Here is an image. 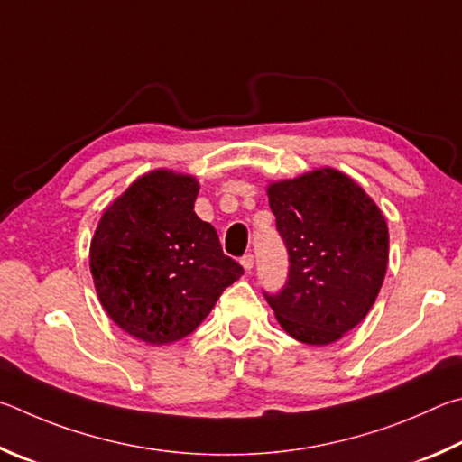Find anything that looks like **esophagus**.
Listing matches in <instances>:
<instances>
[{
    "instance_id": "1",
    "label": "esophagus",
    "mask_w": 462,
    "mask_h": 462,
    "mask_svg": "<svg viewBox=\"0 0 462 462\" xmlns=\"http://www.w3.org/2000/svg\"><path fill=\"white\" fill-rule=\"evenodd\" d=\"M254 263H255V260H254L252 254H245L244 257H241V265H244L245 272H252L254 270Z\"/></svg>"
}]
</instances>
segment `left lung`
Listing matches in <instances>:
<instances>
[{"label": "left lung", "mask_w": 462, "mask_h": 462, "mask_svg": "<svg viewBox=\"0 0 462 462\" xmlns=\"http://www.w3.org/2000/svg\"><path fill=\"white\" fill-rule=\"evenodd\" d=\"M288 278L263 292L290 337L328 345L367 317L383 284L390 233L357 182L333 168L270 184Z\"/></svg>", "instance_id": "1"}]
</instances>
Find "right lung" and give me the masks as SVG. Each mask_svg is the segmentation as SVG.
Wrapping results in <instances>:
<instances>
[{
    "instance_id": "right-lung-1",
    "label": "right lung",
    "mask_w": 462,
    "mask_h": 462,
    "mask_svg": "<svg viewBox=\"0 0 462 462\" xmlns=\"http://www.w3.org/2000/svg\"><path fill=\"white\" fill-rule=\"evenodd\" d=\"M199 182L153 170L105 208L91 273L113 322L150 345L190 335L244 268L194 213Z\"/></svg>"
}]
</instances>
